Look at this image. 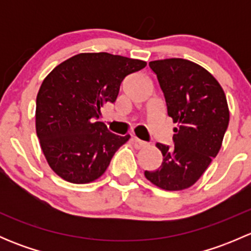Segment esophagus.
Here are the masks:
<instances>
[{"label":"esophagus","instance_id":"1","mask_svg":"<svg viewBox=\"0 0 251 251\" xmlns=\"http://www.w3.org/2000/svg\"><path fill=\"white\" fill-rule=\"evenodd\" d=\"M132 142H133V146H135L136 149H141V148H144V147H147L146 142L141 141L140 138H137V137L133 138Z\"/></svg>","mask_w":251,"mask_h":251}]
</instances>
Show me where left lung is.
Returning <instances> with one entry per match:
<instances>
[{"label": "left lung", "mask_w": 251, "mask_h": 251, "mask_svg": "<svg viewBox=\"0 0 251 251\" xmlns=\"http://www.w3.org/2000/svg\"><path fill=\"white\" fill-rule=\"evenodd\" d=\"M164 93L174 128V147L156 143L163 154L161 166L144 176L165 191L193 186L222 146L229 110L221 85L201 65L182 59L149 63Z\"/></svg>", "instance_id": "1"}]
</instances>
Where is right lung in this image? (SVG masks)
Segmentation results:
<instances>
[{"mask_svg":"<svg viewBox=\"0 0 251 251\" xmlns=\"http://www.w3.org/2000/svg\"><path fill=\"white\" fill-rule=\"evenodd\" d=\"M146 62L110 53H80L54 68L36 98V133L48 165L72 183L100 178L130 135L118 136L97 119L114 103L127 75Z\"/></svg>","mask_w":251,"mask_h":251,"instance_id":"obj_1","label":"right lung"}]
</instances>
